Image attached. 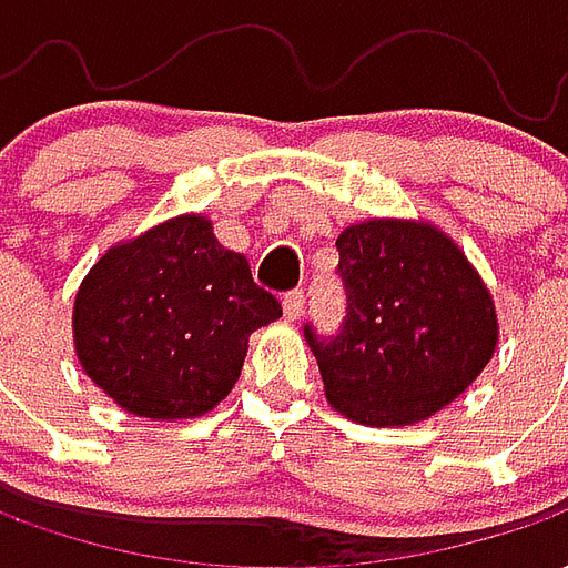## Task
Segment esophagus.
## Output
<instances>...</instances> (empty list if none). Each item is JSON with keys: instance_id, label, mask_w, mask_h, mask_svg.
<instances>
[{"instance_id": "34e87169", "label": "esophagus", "mask_w": 568, "mask_h": 568, "mask_svg": "<svg viewBox=\"0 0 568 568\" xmlns=\"http://www.w3.org/2000/svg\"><path fill=\"white\" fill-rule=\"evenodd\" d=\"M283 313L288 322H297L304 316V292L301 288H292V292H285L283 297Z\"/></svg>"}]
</instances>
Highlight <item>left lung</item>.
<instances>
[{
	"label": "left lung",
	"instance_id": "1",
	"mask_svg": "<svg viewBox=\"0 0 568 568\" xmlns=\"http://www.w3.org/2000/svg\"><path fill=\"white\" fill-rule=\"evenodd\" d=\"M337 252L344 325L332 337L304 325L328 405L362 426L438 414L477 381L499 341L484 280L450 236L423 222L349 224Z\"/></svg>",
	"mask_w": 568,
	"mask_h": 568
}]
</instances>
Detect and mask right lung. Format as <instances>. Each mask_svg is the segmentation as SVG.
Returning <instances> with one entry per match:
<instances>
[{
	"label": "right lung",
	"instance_id": "add662e5",
	"mask_svg": "<svg viewBox=\"0 0 568 568\" xmlns=\"http://www.w3.org/2000/svg\"><path fill=\"white\" fill-rule=\"evenodd\" d=\"M210 219L179 215L112 246L84 276L72 332L84 374L149 419L200 417L234 389L248 334L280 320Z\"/></svg>",
	"mask_w": 568,
	"mask_h": 568
}]
</instances>
